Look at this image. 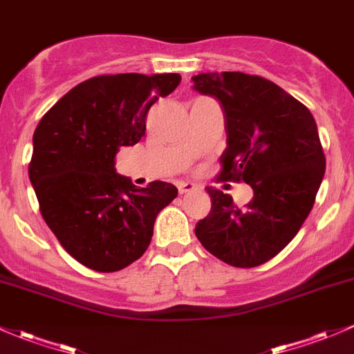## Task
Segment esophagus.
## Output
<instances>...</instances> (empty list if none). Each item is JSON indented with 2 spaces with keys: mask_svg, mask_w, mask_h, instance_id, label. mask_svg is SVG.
<instances>
[{
  "mask_svg": "<svg viewBox=\"0 0 354 354\" xmlns=\"http://www.w3.org/2000/svg\"><path fill=\"white\" fill-rule=\"evenodd\" d=\"M178 192L180 194H189V192H194L196 191V185L191 184V182H178Z\"/></svg>",
  "mask_w": 354,
  "mask_h": 354,
  "instance_id": "obj_1",
  "label": "esophagus"
}]
</instances>
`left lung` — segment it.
Masks as SVG:
<instances>
[{"mask_svg": "<svg viewBox=\"0 0 354 354\" xmlns=\"http://www.w3.org/2000/svg\"><path fill=\"white\" fill-rule=\"evenodd\" d=\"M192 82L224 109L221 177L253 189L252 203L239 209L230 194L209 187L212 207L196 236L224 263L257 267L282 252L314 206L326 172L317 124L302 102L268 79L206 72Z\"/></svg>", "mask_w": 354, "mask_h": 354, "instance_id": "left-lung-1", "label": "left lung"}]
</instances>
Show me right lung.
Here are the masks:
<instances>
[{"mask_svg": "<svg viewBox=\"0 0 354 354\" xmlns=\"http://www.w3.org/2000/svg\"><path fill=\"white\" fill-rule=\"evenodd\" d=\"M180 74L97 75L60 97L33 133L28 167L40 212L60 245L96 272H118L150 245L158 212L177 187L145 189L120 176L115 157L145 135L147 113Z\"/></svg>", "mask_w": 354, "mask_h": 354, "instance_id": "1", "label": "right lung"}]
</instances>
